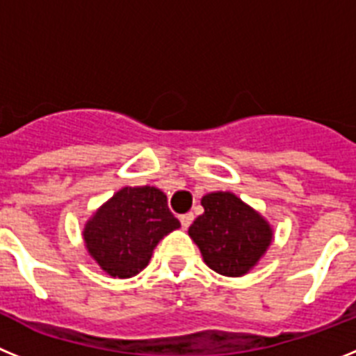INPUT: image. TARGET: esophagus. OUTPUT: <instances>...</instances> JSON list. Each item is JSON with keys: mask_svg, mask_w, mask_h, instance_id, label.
I'll return each mask as SVG.
<instances>
[{"mask_svg": "<svg viewBox=\"0 0 356 356\" xmlns=\"http://www.w3.org/2000/svg\"><path fill=\"white\" fill-rule=\"evenodd\" d=\"M193 221H194V213H191V212H188V213H184V216L180 217L181 228H184V229H187L188 226H191V222H193Z\"/></svg>", "mask_w": 356, "mask_h": 356, "instance_id": "obj_1", "label": "esophagus"}]
</instances>
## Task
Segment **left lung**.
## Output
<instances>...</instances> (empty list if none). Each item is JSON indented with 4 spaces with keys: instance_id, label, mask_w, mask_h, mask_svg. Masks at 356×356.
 I'll list each match as a JSON object with an SVG mask.
<instances>
[{
    "instance_id": "1",
    "label": "left lung",
    "mask_w": 356,
    "mask_h": 356,
    "mask_svg": "<svg viewBox=\"0 0 356 356\" xmlns=\"http://www.w3.org/2000/svg\"><path fill=\"white\" fill-rule=\"evenodd\" d=\"M205 212L188 228L203 262L222 276H244L271 246L275 229L266 217L234 193L201 197Z\"/></svg>"
}]
</instances>
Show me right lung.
Segmentation results:
<instances>
[{"instance_id":"obj_1","label":"right lung","mask_w":356,"mask_h":356,"mask_svg":"<svg viewBox=\"0 0 356 356\" xmlns=\"http://www.w3.org/2000/svg\"><path fill=\"white\" fill-rule=\"evenodd\" d=\"M180 221L156 187H122L87 219L85 248L112 278H131L149 264L153 250Z\"/></svg>"}]
</instances>
